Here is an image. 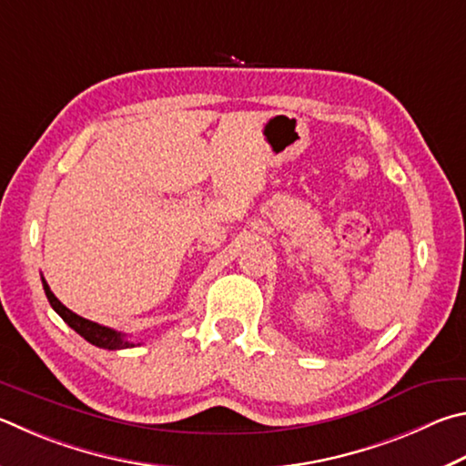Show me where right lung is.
I'll return each mask as SVG.
<instances>
[{"label":"right lung","instance_id":"right-lung-1","mask_svg":"<svg viewBox=\"0 0 466 466\" xmlns=\"http://www.w3.org/2000/svg\"><path fill=\"white\" fill-rule=\"evenodd\" d=\"M42 287H45V293H46V298H48V303H50V306H53V309L56 311V314L61 316L66 321V324H69L75 329V332L86 338L89 344L97 346V349H106V350L132 349V346H134V342L126 340V334L116 332V329L107 328V326L96 324V321L81 318V316L75 314V311H71L69 308H65L63 303L55 298V293L50 291V287H48V283L45 281V279H42Z\"/></svg>","mask_w":466,"mask_h":466}]
</instances>
